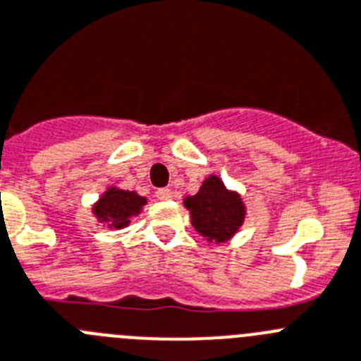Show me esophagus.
I'll return each instance as SVG.
<instances>
[{"label":"esophagus","instance_id":"esophagus-1","mask_svg":"<svg viewBox=\"0 0 361 361\" xmlns=\"http://www.w3.org/2000/svg\"><path fill=\"white\" fill-rule=\"evenodd\" d=\"M157 197H158V200H161V201L171 200V197H173V190H171V188H167V187L158 188V190H157Z\"/></svg>","mask_w":361,"mask_h":361}]
</instances>
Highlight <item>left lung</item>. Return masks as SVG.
<instances>
[{
  "label": "left lung",
  "instance_id": "obj_1",
  "mask_svg": "<svg viewBox=\"0 0 361 361\" xmlns=\"http://www.w3.org/2000/svg\"><path fill=\"white\" fill-rule=\"evenodd\" d=\"M192 226L209 241L225 243L239 230L245 219V207L239 194L230 192L217 176L203 181L200 192L185 200Z\"/></svg>",
  "mask_w": 361,
  "mask_h": 361
}]
</instances>
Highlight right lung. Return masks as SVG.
<instances>
[{"mask_svg":"<svg viewBox=\"0 0 361 361\" xmlns=\"http://www.w3.org/2000/svg\"><path fill=\"white\" fill-rule=\"evenodd\" d=\"M145 204V197L136 192L108 188L106 194L93 207V214L99 223H106L111 228H124L129 225V217L136 216Z\"/></svg>","mask_w":361,"mask_h":361,"instance_id":"obj_1","label":"right lung"}]
</instances>
